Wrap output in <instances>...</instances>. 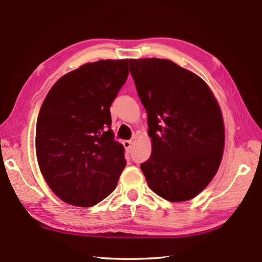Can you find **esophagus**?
<instances>
[{
  "mask_svg": "<svg viewBox=\"0 0 262 262\" xmlns=\"http://www.w3.org/2000/svg\"><path fill=\"white\" fill-rule=\"evenodd\" d=\"M122 144H124V146H125V148L127 151H129L130 148H132V145H133V142L132 141H124V143H122Z\"/></svg>",
  "mask_w": 262,
  "mask_h": 262,
  "instance_id": "1",
  "label": "esophagus"
}]
</instances>
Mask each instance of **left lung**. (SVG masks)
Returning <instances> with one entry per match:
<instances>
[{"mask_svg":"<svg viewBox=\"0 0 262 262\" xmlns=\"http://www.w3.org/2000/svg\"><path fill=\"white\" fill-rule=\"evenodd\" d=\"M147 114L152 152L141 169L153 192L171 202L195 198L211 182L225 145L223 115L204 80L166 59H132Z\"/></svg>","mask_w":262,"mask_h":262,"instance_id":"1","label":"left lung"}]
</instances>
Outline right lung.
<instances>
[{
	"instance_id": "obj_1",
	"label": "right lung",
	"mask_w": 262,
	"mask_h": 262,
	"mask_svg": "<svg viewBox=\"0 0 262 262\" xmlns=\"http://www.w3.org/2000/svg\"><path fill=\"white\" fill-rule=\"evenodd\" d=\"M129 60H100L62 76L40 106L36 156L62 201L93 207L114 192L126 166L115 141L110 106L126 83Z\"/></svg>"
}]
</instances>
